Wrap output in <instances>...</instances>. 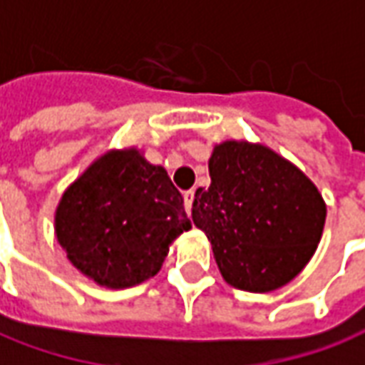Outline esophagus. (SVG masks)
Masks as SVG:
<instances>
[{"instance_id":"esophagus-1","label":"esophagus","mask_w":365,"mask_h":365,"mask_svg":"<svg viewBox=\"0 0 365 365\" xmlns=\"http://www.w3.org/2000/svg\"><path fill=\"white\" fill-rule=\"evenodd\" d=\"M193 197H195V191L190 190L183 193V201H185V211L191 213V207H193Z\"/></svg>"}]
</instances>
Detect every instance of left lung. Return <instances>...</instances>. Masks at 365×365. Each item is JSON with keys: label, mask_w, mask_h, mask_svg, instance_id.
<instances>
[{"label": "left lung", "mask_w": 365, "mask_h": 365, "mask_svg": "<svg viewBox=\"0 0 365 365\" xmlns=\"http://www.w3.org/2000/svg\"><path fill=\"white\" fill-rule=\"evenodd\" d=\"M209 178L207 190L195 191L191 219L211 241L223 279L249 292L290 282L324 229L314 183L269 148L233 140L213 150Z\"/></svg>", "instance_id": "obj_1"}]
</instances>
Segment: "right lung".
I'll use <instances>...</instances> for the list:
<instances>
[{"instance_id":"right-lung-1","label":"right lung","mask_w":365,"mask_h":365,"mask_svg":"<svg viewBox=\"0 0 365 365\" xmlns=\"http://www.w3.org/2000/svg\"><path fill=\"white\" fill-rule=\"evenodd\" d=\"M187 229L182 193L134 148L98 158L65 191L55 215L68 261L108 289L154 277L170 243Z\"/></svg>"}]
</instances>
